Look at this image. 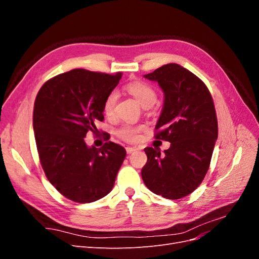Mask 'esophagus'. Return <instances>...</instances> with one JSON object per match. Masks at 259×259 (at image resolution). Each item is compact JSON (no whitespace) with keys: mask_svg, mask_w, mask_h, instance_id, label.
<instances>
[{"mask_svg":"<svg viewBox=\"0 0 259 259\" xmlns=\"http://www.w3.org/2000/svg\"><path fill=\"white\" fill-rule=\"evenodd\" d=\"M125 149H126V152H127L128 154H131V153H133V152H135V151L137 150V149L134 148V147H126Z\"/></svg>","mask_w":259,"mask_h":259,"instance_id":"obj_1","label":"esophagus"}]
</instances>
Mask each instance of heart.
Instances as JSON below:
<instances>
[{"instance_id":"1","label":"heart","mask_w":259,"mask_h":259,"mask_svg":"<svg viewBox=\"0 0 259 259\" xmlns=\"http://www.w3.org/2000/svg\"><path fill=\"white\" fill-rule=\"evenodd\" d=\"M126 90L134 96L139 104L144 108L152 107L158 100V93L152 88L142 81L131 82L126 85ZM119 100V93L116 90L111 91L104 100V112L107 116H113L115 112V106ZM143 130V126H136L132 124H123L115 131L116 135L125 142H135L138 138V133Z\"/></svg>"}]
</instances>
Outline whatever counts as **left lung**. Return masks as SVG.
<instances>
[{"label":"left lung","mask_w":259,"mask_h":259,"mask_svg":"<svg viewBox=\"0 0 259 259\" xmlns=\"http://www.w3.org/2000/svg\"><path fill=\"white\" fill-rule=\"evenodd\" d=\"M144 76L158 82L164 92L154 137L169 142L170 147L163 154L158 148H145L148 160L142 177L153 193L182 199L201 185L209 167L218 136L214 101L204 82L177 64Z\"/></svg>","instance_id":"obj_1"}]
</instances>
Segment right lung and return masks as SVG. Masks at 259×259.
I'll return each instance as SVG.
<instances>
[{
    "label": "right lung",
    "instance_id": "add662e5",
    "mask_svg": "<svg viewBox=\"0 0 259 259\" xmlns=\"http://www.w3.org/2000/svg\"><path fill=\"white\" fill-rule=\"evenodd\" d=\"M122 72L107 74L73 69L46 81L33 110V131L38 158L49 182L64 197L91 203L112 190L126 155L112 142L88 147V133L98 132L104 121V100L114 90Z\"/></svg>",
    "mask_w": 259,
    "mask_h": 259
}]
</instances>
